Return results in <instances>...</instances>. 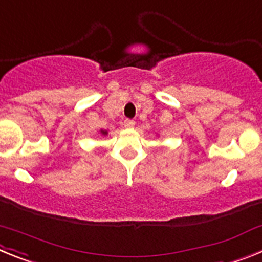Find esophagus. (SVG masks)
Here are the masks:
<instances>
[{
  "instance_id": "esophagus-1",
  "label": "esophagus",
  "mask_w": 262,
  "mask_h": 262,
  "mask_svg": "<svg viewBox=\"0 0 262 262\" xmlns=\"http://www.w3.org/2000/svg\"><path fill=\"white\" fill-rule=\"evenodd\" d=\"M123 124H124V127H126V128H133V127L135 126V122H134L133 119H126L123 122Z\"/></svg>"
}]
</instances>
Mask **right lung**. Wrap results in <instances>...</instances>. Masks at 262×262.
I'll return each instance as SVG.
<instances>
[{"label":"right lung","mask_w":262,"mask_h":262,"mask_svg":"<svg viewBox=\"0 0 262 262\" xmlns=\"http://www.w3.org/2000/svg\"><path fill=\"white\" fill-rule=\"evenodd\" d=\"M102 134H103V135H106V134H107V133H106V131H102Z\"/></svg>","instance_id":"add662e5"}]
</instances>
